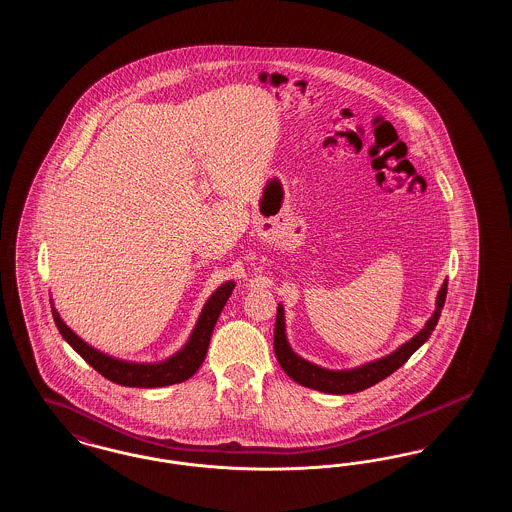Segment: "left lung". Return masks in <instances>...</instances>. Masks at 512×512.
Returning a JSON list of instances; mask_svg holds the SVG:
<instances>
[{
    "instance_id": "8db88e82",
    "label": "left lung",
    "mask_w": 512,
    "mask_h": 512,
    "mask_svg": "<svg viewBox=\"0 0 512 512\" xmlns=\"http://www.w3.org/2000/svg\"><path fill=\"white\" fill-rule=\"evenodd\" d=\"M445 295H447V280L439 288L434 315L428 318V322L424 324V328L416 336H413L409 341H405L401 347H397L393 353L382 357V359L370 361V363L357 366V368H347V370H328V368H322V366L313 365V363L301 359L288 343L286 322H284V307L278 305L276 324H274V353H276V359L282 366V370L292 378L293 382H297L305 388L324 391V393H334V395H345V393H357V391L366 390V388L382 382L384 378H388L399 366L405 365L414 351L432 336V332L438 324L441 309L445 305Z\"/></svg>"
}]
</instances>
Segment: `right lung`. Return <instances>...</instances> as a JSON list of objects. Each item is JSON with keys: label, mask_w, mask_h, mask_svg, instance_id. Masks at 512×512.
Wrapping results in <instances>:
<instances>
[{"label": "right lung", "mask_w": 512, "mask_h": 512, "mask_svg": "<svg viewBox=\"0 0 512 512\" xmlns=\"http://www.w3.org/2000/svg\"><path fill=\"white\" fill-rule=\"evenodd\" d=\"M234 286L236 284L230 280L217 288V292L213 293L203 305L188 343L178 353H174L167 361H161V363H130V361L115 359L107 353H101L86 341L80 340L63 322V318L59 317L53 305H51V313L61 336L88 365L96 368L101 376L128 388H163V386L180 384L192 378L197 368L205 361L207 347L213 336L215 324L219 320L220 311L226 305L228 297L232 295Z\"/></svg>", "instance_id": "add662e5"}]
</instances>
